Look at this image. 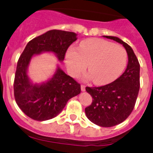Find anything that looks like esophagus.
<instances>
[{
	"instance_id": "obj_1",
	"label": "esophagus",
	"mask_w": 153,
	"mask_h": 153,
	"mask_svg": "<svg viewBox=\"0 0 153 153\" xmlns=\"http://www.w3.org/2000/svg\"><path fill=\"white\" fill-rule=\"evenodd\" d=\"M81 91H85V85H81Z\"/></svg>"
}]
</instances>
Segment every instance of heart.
Here are the masks:
<instances>
[{"instance_id":"obj_1","label":"heart","mask_w":153,"mask_h":153,"mask_svg":"<svg viewBox=\"0 0 153 153\" xmlns=\"http://www.w3.org/2000/svg\"><path fill=\"white\" fill-rule=\"evenodd\" d=\"M126 51L102 39H88L80 42L78 48L71 46L66 53L69 74L78 77L87 68L86 78L97 85H105L120 76L127 64Z\"/></svg>"}]
</instances>
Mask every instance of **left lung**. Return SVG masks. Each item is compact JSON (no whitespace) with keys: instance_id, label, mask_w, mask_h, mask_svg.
<instances>
[{"instance_id":"obj_1","label":"left lung","mask_w":153,"mask_h":153,"mask_svg":"<svg viewBox=\"0 0 153 153\" xmlns=\"http://www.w3.org/2000/svg\"><path fill=\"white\" fill-rule=\"evenodd\" d=\"M121 44L128 55L124 73L112 82L100 87H86L93 98L85 111L89 120L97 126L111 127L129 116L135 105L140 88V64L131 47L115 36H103Z\"/></svg>"}]
</instances>
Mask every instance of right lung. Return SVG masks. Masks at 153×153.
Segmentation results:
<instances>
[{
	"mask_svg": "<svg viewBox=\"0 0 153 153\" xmlns=\"http://www.w3.org/2000/svg\"><path fill=\"white\" fill-rule=\"evenodd\" d=\"M76 36L73 32L50 30L32 39L25 47L18 61L14 95L19 108L30 118L44 121L56 117L68 101L81 92L80 85L59 65L53 76L42 83H33L27 74L33 56L42 53H52L62 62Z\"/></svg>",
	"mask_w": 153,
	"mask_h": 153,
	"instance_id": "1",
	"label": "right lung"
}]
</instances>
